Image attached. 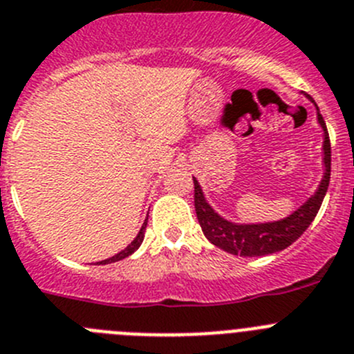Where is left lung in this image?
<instances>
[{
  "mask_svg": "<svg viewBox=\"0 0 354 354\" xmlns=\"http://www.w3.org/2000/svg\"><path fill=\"white\" fill-rule=\"evenodd\" d=\"M307 98L310 97L307 95ZM314 106H316V102H314ZM317 122H319L321 129L324 132V176L321 180L319 187H317L316 194L308 197L300 208L292 212L289 216H286V218H282V221L264 222V224H234V222L225 221L206 203L203 189L194 178V206H196L197 221H199L205 236L215 247L222 248L229 254H234V256H268V254H275L288 248L292 241H296L304 234L305 229L312 224V221L316 218L317 212H319L321 203H323L328 185H330V169H332L330 138H328L326 123H324L319 109H317Z\"/></svg>",
  "mask_w": 354,
  "mask_h": 354,
  "instance_id": "left-lung-1",
  "label": "left lung"
}]
</instances>
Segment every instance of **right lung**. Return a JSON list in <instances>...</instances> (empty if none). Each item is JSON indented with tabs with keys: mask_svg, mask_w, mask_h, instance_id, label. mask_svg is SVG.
Instances as JSON below:
<instances>
[{
	"mask_svg": "<svg viewBox=\"0 0 354 354\" xmlns=\"http://www.w3.org/2000/svg\"><path fill=\"white\" fill-rule=\"evenodd\" d=\"M146 224H148V218H146V221H145V224H142V227H141V231H139V234H138V236H136V238H133V240H132V243H130L129 247H127V248H123L122 252H118L116 256L109 257V259H104V261H100V263H97V264H109V263H116V261H122V259H125V257L132 256V254L136 252V250H138L139 247H141L142 240H145V229H146Z\"/></svg>",
	"mask_w": 354,
	"mask_h": 354,
	"instance_id": "right-lung-1",
	"label": "right lung"
}]
</instances>
